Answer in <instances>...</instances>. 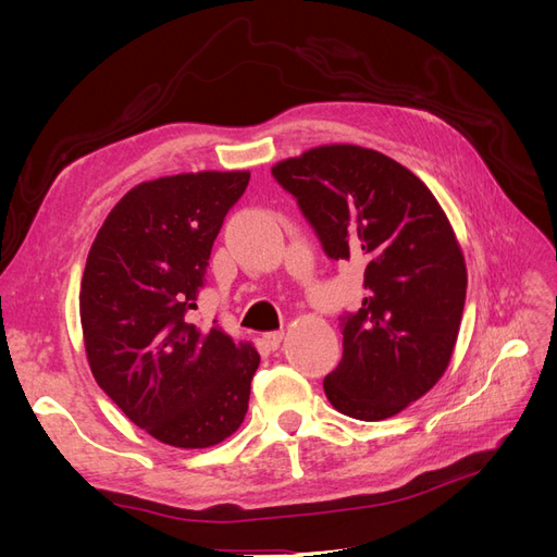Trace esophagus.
<instances>
[{
	"label": "esophagus",
	"instance_id": "34e87169",
	"mask_svg": "<svg viewBox=\"0 0 557 557\" xmlns=\"http://www.w3.org/2000/svg\"><path fill=\"white\" fill-rule=\"evenodd\" d=\"M283 336H285L283 330H278V332H267V334H264V342H267V346L278 348L281 342H283Z\"/></svg>",
	"mask_w": 557,
	"mask_h": 557
}]
</instances>
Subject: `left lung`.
<instances>
[{"label":"left lung","mask_w":557,"mask_h":557,"mask_svg":"<svg viewBox=\"0 0 557 557\" xmlns=\"http://www.w3.org/2000/svg\"><path fill=\"white\" fill-rule=\"evenodd\" d=\"M272 174L332 260L364 269L362 307L344 318V356L323 387L332 407L385 420L430 393L450 364L467 264L448 215L407 166L356 144L285 158Z\"/></svg>","instance_id":"1"}]
</instances>
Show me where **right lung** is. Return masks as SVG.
I'll use <instances>...</instances> for the list:
<instances>
[{"mask_svg": "<svg viewBox=\"0 0 557 557\" xmlns=\"http://www.w3.org/2000/svg\"><path fill=\"white\" fill-rule=\"evenodd\" d=\"M250 172L144 181L111 209L81 281V330L99 387L134 425L176 448L239 430L260 352L188 323L211 246Z\"/></svg>", "mask_w": 557, "mask_h": 557, "instance_id": "1", "label": "right lung"}]
</instances>
